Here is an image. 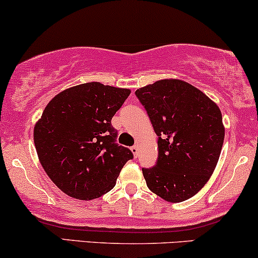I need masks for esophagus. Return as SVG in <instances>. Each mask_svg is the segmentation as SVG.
Returning a JSON list of instances; mask_svg holds the SVG:
<instances>
[{"mask_svg":"<svg viewBox=\"0 0 258 258\" xmlns=\"http://www.w3.org/2000/svg\"><path fill=\"white\" fill-rule=\"evenodd\" d=\"M139 149H140V148H139L138 145L133 146V147H132V152H133V154H134L135 158L139 157Z\"/></svg>","mask_w":258,"mask_h":258,"instance_id":"34e87169","label":"esophagus"}]
</instances>
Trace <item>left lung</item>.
<instances>
[{"label": "left lung", "mask_w": 258, "mask_h": 258, "mask_svg": "<svg viewBox=\"0 0 258 258\" xmlns=\"http://www.w3.org/2000/svg\"><path fill=\"white\" fill-rule=\"evenodd\" d=\"M158 135L153 167L142 168L152 192L182 202L202 189L214 172L225 138L221 111L214 101L177 79H165L135 92Z\"/></svg>", "instance_id": "left-lung-1"}]
</instances>
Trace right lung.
Segmentation results:
<instances>
[{
  "mask_svg": "<svg viewBox=\"0 0 258 258\" xmlns=\"http://www.w3.org/2000/svg\"><path fill=\"white\" fill-rule=\"evenodd\" d=\"M128 88L88 82L50 100L34 125L38 158L50 179L78 200H94L116 185L132 151L116 144L111 119L129 97Z\"/></svg>",
  "mask_w": 258,
  "mask_h": 258,
  "instance_id": "add662e5",
  "label": "right lung"
}]
</instances>
